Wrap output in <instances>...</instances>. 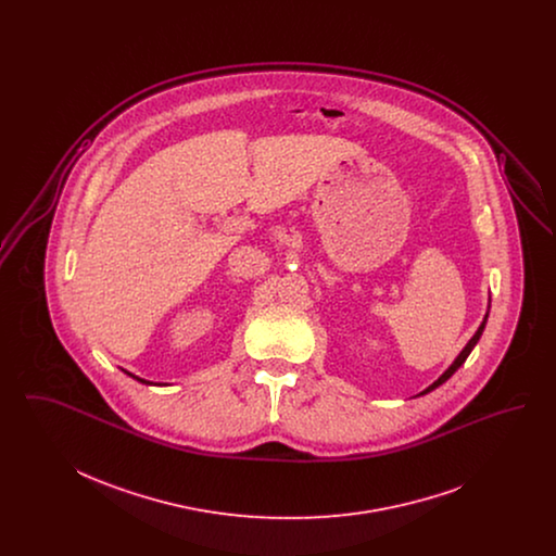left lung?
Masks as SVG:
<instances>
[{"mask_svg": "<svg viewBox=\"0 0 556 556\" xmlns=\"http://www.w3.org/2000/svg\"><path fill=\"white\" fill-rule=\"evenodd\" d=\"M485 320H488V315H485V318H483V323H481V325H479V329H477L476 336H473V338H471V340H469V344L465 345V348H463V352H460V354H458V356H456V361H454V363H452V365H450L448 369L444 370V375H442V377H440V379H438V381H433V383H431V386H429V388H427V390H424V392H421V394H419V396H424V394H427V392H431V390H435V388H438V386H442V383H444V381H448L450 377H452V375H454V372H456V369H458V367H460V365H463V363H465V361H467V356H469V354H471V350H473V348H476L477 342H479V338H481V333H483V327H485Z\"/></svg>", "mask_w": 556, "mask_h": 556, "instance_id": "8db88e82", "label": "left lung"}]
</instances>
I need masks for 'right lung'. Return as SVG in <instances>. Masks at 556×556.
<instances>
[{
  "mask_svg": "<svg viewBox=\"0 0 556 556\" xmlns=\"http://www.w3.org/2000/svg\"><path fill=\"white\" fill-rule=\"evenodd\" d=\"M129 375H131V372H129ZM131 377H135V375H131ZM135 379H137V381H141V383H150V381H146V379H139V377H135Z\"/></svg>",
  "mask_w": 556,
  "mask_h": 556,
  "instance_id": "add662e5",
  "label": "right lung"
}]
</instances>
